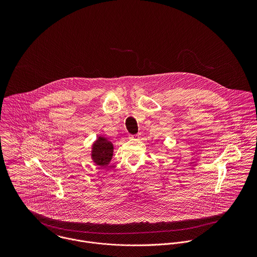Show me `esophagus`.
<instances>
[{
	"label": "esophagus",
	"mask_w": 257,
	"mask_h": 257,
	"mask_svg": "<svg viewBox=\"0 0 257 257\" xmlns=\"http://www.w3.org/2000/svg\"><path fill=\"white\" fill-rule=\"evenodd\" d=\"M141 138V134H137V135H131L130 136V139H133V140H138Z\"/></svg>",
	"instance_id": "esophagus-1"
}]
</instances>
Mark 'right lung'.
<instances>
[{
  "label": "right lung",
  "instance_id": "right-lung-1",
  "mask_svg": "<svg viewBox=\"0 0 257 257\" xmlns=\"http://www.w3.org/2000/svg\"><path fill=\"white\" fill-rule=\"evenodd\" d=\"M112 151L113 147L111 143L108 142L106 139L100 138L93 147V160L96 162V164L105 166L110 162L112 157Z\"/></svg>",
  "mask_w": 257,
  "mask_h": 257
}]
</instances>
